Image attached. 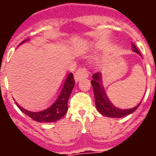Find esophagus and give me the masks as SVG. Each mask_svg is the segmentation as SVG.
Instances as JSON below:
<instances>
[{
  "label": "esophagus",
  "mask_w": 156,
  "mask_h": 156,
  "mask_svg": "<svg viewBox=\"0 0 156 156\" xmlns=\"http://www.w3.org/2000/svg\"><path fill=\"white\" fill-rule=\"evenodd\" d=\"M88 76L87 71L85 68H80L75 72L74 73V80L76 82H79L83 79H85Z\"/></svg>",
  "instance_id": "1"
}]
</instances>
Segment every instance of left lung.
Instances as JSON below:
<instances>
[{
    "label": "left lung",
    "mask_w": 156,
    "mask_h": 156,
    "mask_svg": "<svg viewBox=\"0 0 156 156\" xmlns=\"http://www.w3.org/2000/svg\"><path fill=\"white\" fill-rule=\"evenodd\" d=\"M132 51L135 53L138 54L140 55V53L137 50L133 43H132ZM141 56V55H140ZM102 74L101 72L96 73L92 76L91 84L94 89V95L95 99V105L97 108L98 111L101 114H102L105 116L111 117V118H122V117L126 116L129 114L133 113L135 110L137 109L140 105L141 101L138 103L136 106L131 108H126V109H122L115 107L111 101L108 98L106 92L104 89L102 83Z\"/></svg>",
    "instance_id": "1"
}]
</instances>
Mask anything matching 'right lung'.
I'll return each instance as SVG.
<instances>
[{"instance_id": "add662e5", "label": "right lung", "mask_w": 156, "mask_h": 156, "mask_svg": "<svg viewBox=\"0 0 156 156\" xmlns=\"http://www.w3.org/2000/svg\"><path fill=\"white\" fill-rule=\"evenodd\" d=\"M30 41V39H26L19 45L23 43ZM75 85V81L73 79V75L69 73L66 76V80L63 82L62 85L60 87V92L58 95L57 99L53 102V104L49 106L46 109L39 112H31L26 108H23L16 101V105L19 108L32 119L39 122H53L59 120L66 114L68 111V100L71 95L72 90Z\"/></svg>"}]
</instances>
